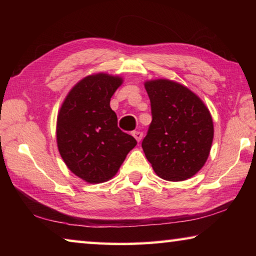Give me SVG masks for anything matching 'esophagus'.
Returning a JSON list of instances; mask_svg holds the SVG:
<instances>
[{"label": "esophagus", "instance_id": "esophagus-1", "mask_svg": "<svg viewBox=\"0 0 256 256\" xmlns=\"http://www.w3.org/2000/svg\"><path fill=\"white\" fill-rule=\"evenodd\" d=\"M132 136L136 138V140L138 141V142H140L141 141V138H142V136H144V134H142V132H138V131H133L132 132Z\"/></svg>", "mask_w": 256, "mask_h": 256}]
</instances>
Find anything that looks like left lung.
<instances>
[{
    "instance_id": "obj_1",
    "label": "left lung",
    "mask_w": 256,
    "mask_h": 256,
    "mask_svg": "<svg viewBox=\"0 0 256 256\" xmlns=\"http://www.w3.org/2000/svg\"><path fill=\"white\" fill-rule=\"evenodd\" d=\"M152 120L142 149L162 180H185L204 166L214 140L209 110L185 86L167 79L144 84Z\"/></svg>"
}]
</instances>
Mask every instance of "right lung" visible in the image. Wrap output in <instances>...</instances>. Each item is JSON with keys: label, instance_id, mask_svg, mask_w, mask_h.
<instances>
[{"label": "right lung", "instance_id": "add662e5", "mask_svg": "<svg viewBox=\"0 0 256 256\" xmlns=\"http://www.w3.org/2000/svg\"><path fill=\"white\" fill-rule=\"evenodd\" d=\"M123 84L120 76L97 73L84 78L64 99L58 115L60 154L73 174L90 184L110 180L136 146L120 131L110 98Z\"/></svg>", "mask_w": 256, "mask_h": 256}]
</instances>
